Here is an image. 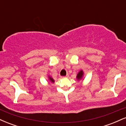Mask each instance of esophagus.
Masks as SVG:
<instances>
[{
	"label": "esophagus",
	"mask_w": 126,
	"mask_h": 126,
	"mask_svg": "<svg viewBox=\"0 0 126 126\" xmlns=\"http://www.w3.org/2000/svg\"><path fill=\"white\" fill-rule=\"evenodd\" d=\"M69 77V75H66L65 76H62V78H66Z\"/></svg>",
	"instance_id": "34e87169"
}]
</instances>
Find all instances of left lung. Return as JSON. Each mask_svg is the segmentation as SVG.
<instances>
[{
	"label": "left lung",
	"instance_id": "8db88e82",
	"mask_svg": "<svg viewBox=\"0 0 126 126\" xmlns=\"http://www.w3.org/2000/svg\"><path fill=\"white\" fill-rule=\"evenodd\" d=\"M83 73H83V70H80V71L78 73L77 76H76V79H77L78 80H80V79H82V78H83Z\"/></svg>",
	"mask_w": 126,
	"mask_h": 126
}]
</instances>
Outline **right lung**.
Wrapping results in <instances>:
<instances>
[{"label": "right lung", "mask_w": 126, "mask_h": 126, "mask_svg": "<svg viewBox=\"0 0 126 126\" xmlns=\"http://www.w3.org/2000/svg\"><path fill=\"white\" fill-rule=\"evenodd\" d=\"M48 79H49V81L51 82V83H54V79H53L51 77H50V76H48Z\"/></svg>", "instance_id": "right-lung-1"}]
</instances>
